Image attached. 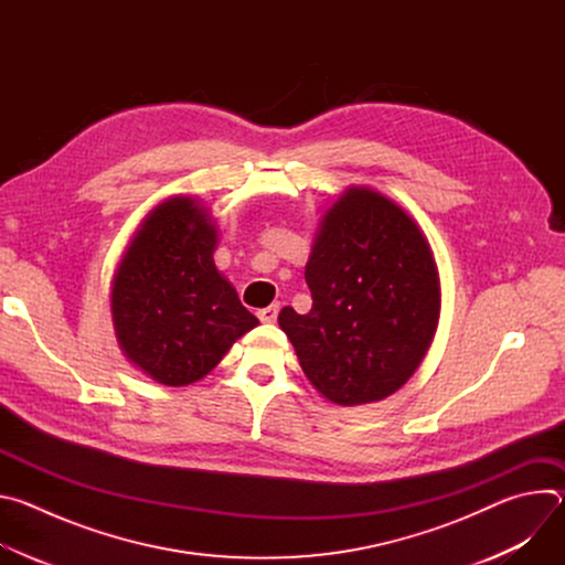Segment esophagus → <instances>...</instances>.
Instances as JSON below:
<instances>
[{
	"mask_svg": "<svg viewBox=\"0 0 565 565\" xmlns=\"http://www.w3.org/2000/svg\"><path fill=\"white\" fill-rule=\"evenodd\" d=\"M277 315H279V303H270V306H266V308H262L257 312V317L264 321V324H273V321L277 319Z\"/></svg>",
	"mask_w": 565,
	"mask_h": 565,
	"instance_id": "34e87169",
	"label": "esophagus"
}]
</instances>
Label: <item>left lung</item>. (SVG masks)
<instances>
[{
    "instance_id": "left-lung-1",
    "label": "left lung",
    "mask_w": 565,
    "mask_h": 565,
    "mask_svg": "<svg viewBox=\"0 0 565 565\" xmlns=\"http://www.w3.org/2000/svg\"><path fill=\"white\" fill-rule=\"evenodd\" d=\"M312 308H281L303 375L340 407L395 393L425 360L440 319V275L414 216L353 185L319 221L306 264Z\"/></svg>"
}]
</instances>
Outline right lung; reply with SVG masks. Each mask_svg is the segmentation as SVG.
I'll list each match as a JSON object with an SVG mask.
<instances>
[{
	"mask_svg": "<svg viewBox=\"0 0 565 565\" xmlns=\"http://www.w3.org/2000/svg\"><path fill=\"white\" fill-rule=\"evenodd\" d=\"M216 244L210 210L179 194L149 210L116 266L109 301L118 347L163 386L205 377L259 324L218 273Z\"/></svg>",
	"mask_w": 565,
	"mask_h": 565,
	"instance_id": "add662e5",
	"label": "right lung"
}]
</instances>
